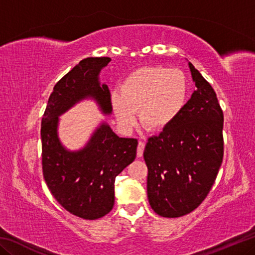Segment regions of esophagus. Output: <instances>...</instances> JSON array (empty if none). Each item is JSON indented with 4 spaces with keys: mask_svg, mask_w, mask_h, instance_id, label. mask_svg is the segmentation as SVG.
<instances>
[{
    "mask_svg": "<svg viewBox=\"0 0 255 255\" xmlns=\"http://www.w3.org/2000/svg\"><path fill=\"white\" fill-rule=\"evenodd\" d=\"M144 148H145V143L144 141H139V143H138V147H137V157L143 156Z\"/></svg>",
    "mask_w": 255,
    "mask_h": 255,
    "instance_id": "esophagus-1",
    "label": "esophagus"
}]
</instances>
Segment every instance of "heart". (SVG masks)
<instances>
[{"instance_id": "heart-1", "label": "heart", "mask_w": 255, "mask_h": 255, "mask_svg": "<svg viewBox=\"0 0 255 255\" xmlns=\"http://www.w3.org/2000/svg\"><path fill=\"white\" fill-rule=\"evenodd\" d=\"M189 82L184 73L164 66H146L131 72L120 85V93L110 98L120 127L129 129L138 111L140 126L147 131H162L184 109Z\"/></svg>"}]
</instances>
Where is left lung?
Here are the masks:
<instances>
[{
    "label": "left lung",
    "mask_w": 255,
    "mask_h": 255,
    "mask_svg": "<svg viewBox=\"0 0 255 255\" xmlns=\"http://www.w3.org/2000/svg\"><path fill=\"white\" fill-rule=\"evenodd\" d=\"M189 67L196 91L170 127L148 138L144 150L149 205L167 218L191 213L205 200L224 155V115L217 96L191 63Z\"/></svg>",
    "instance_id": "obj_1"
}]
</instances>
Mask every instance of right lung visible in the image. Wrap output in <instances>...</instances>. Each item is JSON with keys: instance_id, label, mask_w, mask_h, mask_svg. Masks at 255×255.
Instances as JSON below:
<instances>
[{"instance_id": "add662e5", "label": "right lung", "mask_w": 255, "mask_h": 255, "mask_svg": "<svg viewBox=\"0 0 255 255\" xmlns=\"http://www.w3.org/2000/svg\"><path fill=\"white\" fill-rule=\"evenodd\" d=\"M111 58L88 57L54 86L41 120L42 173L51 195L71 214L98 219L115 204V180L136 157L138 141L122 138L100 124L80 150L66 149L58 138L59 116L84 99H93L105 115L112 111L108 85L99 74Z\"/></svg>"}]
</instances>
